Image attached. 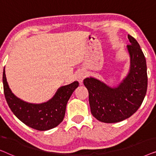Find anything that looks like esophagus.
I'll list each match as a JSON object with an SVG mask.
<instances>
[{
  "mask_svg": "<svg viewBox=\"0 0 156 156\" xmlns=\"http://www.w3.org/2000/svg\"><path fill=\"white\" fill-rule=\"evenodd\" d=\"M76 80L79 81V82H80V84H82L84 79L86 77V73H85V72L83 69L79 70L78 72L76 74Z\"/></svg>",
  "mask_w": 156,
  "mask_h": 156,
  "instance_id": "esophagus-1",
  "label": "esophagus"
}]
</instances>
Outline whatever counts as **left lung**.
<instances>
[{
	"label": "left lung",
	"instance_id": "obj_1",
	"mask_svg": "<svg viewBox=\"0 0 156 156\" xmlns=\"http://www.w3.org/2000/svg\"><path fill=\"white\" fill-rule=\"evenodd\" d=\"M129 72L120 84L112 87L92 76L84 80L89 91L91 114L104 123H117L131 116L144 101L148 86L146 61L139 44L128 35Z\"/></svg>",
	"mask_w": 156,
	"mask_h": 156
}]
</instances>
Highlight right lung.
Returning <instances> with one entry per match:
<instances>
[{"label": "right lung", "mask_w": 156, "mask_h": 156, "mask_svg": "<svg viewBox=\"0 0 156 156\" xmlns=\"http://www.w3.org/2000/svg\"><path fill=\"white\" fill-rule=\"evenodd\" d=\"M4 94L12 112L27 126L38 131L56 127L63 121L68 100L79 86L77 81L57 89L49 101L42 104L28 103L17 97L8 86L5 68L3 73Z\"/></svg>", "instance_id": "right-lung-1"}]
</instances>
